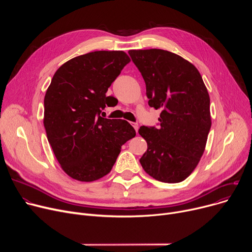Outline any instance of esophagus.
<instances>
[{
  "mask_svg": "<svg viewBox=\"0 0 252 252\" xmlns=\"http://www.w3.org/2000/svg\"><path fill=\"white\" fill-rule=\"evenodd\" d=\"M131 126H134V128H135L136 131H138V129H139V124H138V123H131Z\"/></svg>",
  "mask_w": 252,
  "mask_h": 252,
  "instance_id": "esophagus-1",
  "label": "esophagus"
}]
</instances>
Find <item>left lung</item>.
<instances>
[{
  "label": "left lung",
  "instance_id": "obj_1",
  "mask_svg": "<svg viewBox=\"0 0 252 252\" xmlns=\"http://www.w3.org/2000/svg\"><path fill=\"white\" fill-rule=\"evenodd\" d=\"M146 84L150 107L160 109V126H141L148 149L140 162L163 183L187 179L204 152L211 126L210 100L195 66L165 50H129Z\"/></svg>",
  "mask_w": 252,
  "mask_h": 252
}]
</instances>
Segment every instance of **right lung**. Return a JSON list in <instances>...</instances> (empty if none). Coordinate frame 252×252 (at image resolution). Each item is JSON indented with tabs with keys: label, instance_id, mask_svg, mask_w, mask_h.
<instances>
[{
	"label": "right lung",
	"instance_id": "right-lung-1",
	"mask_svg": "<svg viewBox=\"0 0 252 252\" xmlns=\"http://www.w3.org/2000/svg\"><path fill=\"white\" fill-rule=\"evenodd\" d=\"M129 61L124 51H95L65 62L52 78L44 126L62 169L74 180L109 174L123 145L136 136L126 121L100 116L115 99L106 92Z\"/></svg>",
	"mask_w": 252,
	"mask_h": 252
}]
</instances>
